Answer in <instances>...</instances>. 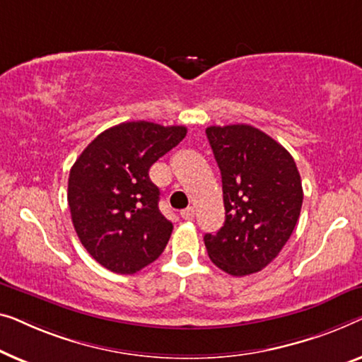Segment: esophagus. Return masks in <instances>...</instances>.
<instances>
[{"mask_svg": "<svg viewBox=\"0 0 362 362\" xmlns=\"http://www.w3.org/2000/svg\"><path fill=\"white\" fill-rule=\"evenodd\" d=\"M180 216L183 218V220L192 221L193 218H195V210H193V208H187V210H183V211L180 213Z\"/></svg>", "mask_w": 362, "mask_h": 362, "instance_id": "obj_1", "label": "esophagus"}]
</instances>
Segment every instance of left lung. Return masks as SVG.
<instances>
[{
  "mask_svg": "<svg viewBox=\"0 0 362 362\" xmlns=\"http://www.w3.org/2000/svg\"><path fill=\"white\" fill-rule=\"evenodd\" d=\"M206 137L221 170L225 225L205 234L211 262L234 277L271 264L292 236L302 210L293 157L249 124L210 126Z\"/></svg>",
  "mask_w": 362,
  "mask_h": 362,
  "instance_id": "1",
  "label": "left lung"
}]
</instances>
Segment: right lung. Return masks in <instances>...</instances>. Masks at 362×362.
<instances>
[{
	"instance_id": "right-lung-1",
	"label": "right lung",
	"mask_w": 362,
	"mask_h": 362,
	"mask_svg": "<svg viewBox=\"0 0 362 362\" xmlns=\"http://www.w3.org/2000/svg\"><path fill=\"white\" fill-rule=\"evenodd\" d=\"M185 134V126L121 123L96 136L70 169L74 228L108 271L134 274L165 249L174 226L159 210V188L149 169Z\"/></svg>"
}]
</instances>
